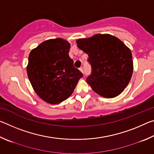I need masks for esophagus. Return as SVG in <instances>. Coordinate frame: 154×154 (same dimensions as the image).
I'll use <instances>...</instances> for the list:
<instances>
[{"label": "esophagus", "mask_w": 154, "mask_h": 154, "mask_svg": "<svg viewBox=\"0 0 154 154\" xmlns=\"http://www.w3.org/2000/svg\"><path fill=\"white\" fill-rule=\"evenodd\" d=\"M79 71L82 72V73H83V67H81L80 69H79Z\"/></svg>", "instance_id": "1"}]
</instances>
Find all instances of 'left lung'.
Instances as JSON below:
<instances>
[{"mask_svg": "<svg viewBox=\"0 0 154 154\" xmlns=\"http://www.w3.org/2000/svg\"><path fill=\"white\" fill-rule=\"evenodd\" d=\"M81 50L87 54L92 72L87 83L98 95L111 98L127 87L133 72L130 49L116 36L96 34L76 41Z\"/></svg>", "mask_w": 154, "mask_h": 154, "instance_id": "8db88e82", "label": "left lung"}]
</instances>
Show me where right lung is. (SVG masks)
<instances>
[{"label": "right lung", "mask_w": 154, "mask_h": 154, "mask_svg": "<svg viewBox=\"0 0 154 154\" xmlns=\"http://www.w3.org/2000/svg\"><path fill=\"white\" fill-rule=\"evenodd\" d=\"M70 48L63 38H53L39 44L28 56L26 71L33 90L51 105L66 100L83 77L69 56Z\"/></svg>", "instance_id": "add662e5"}]
</instances>
